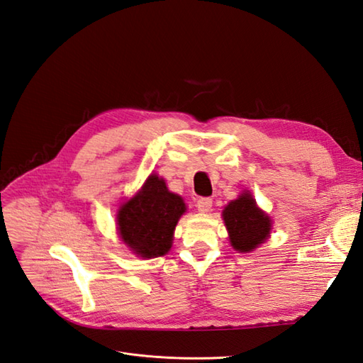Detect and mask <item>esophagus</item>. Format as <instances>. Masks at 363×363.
<instances>
[{
  "label": "esophagus",
  "mask_w": 363,
  "mask_h": 363,
  "mask_svg": "<svg viewBox=\"0 0 363 363\" xmlns=\"http://www.w3.org/2000/svg\"><path fill=\"white\" fill-rule=\"evenodd\" d=\"M211 206H213V199L211 198H199L196 201V207L202 213H208L211 210Z\"/></svg>",
  "instance_id": "obj_1"
}]
</instances>
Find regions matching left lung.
<instances>
[{"mask_svg":"<svg viewBox=\"0 0 363 363\" xmlns=\"http://www.w3.org/2000/svg\"><path fill=\"white\" fill-rule=\"evenodd\" d=\"M222 216L230 233V242L238 252H252L270 235L272 220L257 208L250 193H242V196L231 201Z\"/></svg>","mask_w":363,"mask_h":363,"instance_id":"left-lung-1","label":"left lung"}]
</instances>
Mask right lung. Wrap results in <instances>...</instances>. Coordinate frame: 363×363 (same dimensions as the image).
Masks as SVG:
<instances>
[{"instance_id":"add662e5","label":"right lung","mask_w":363,"mask_h":363,"mask_svg":"<svg viewBox=\"0 0 363 363\" xmlns=\"http://www.w3.org/2000/svg\"><path fill=\"white\" fill-rule=\"evenodd\" d=\"M184 211L181 196L170 193L162 179L150 174L141 191L121 207L119 235L138 256H164L172 247L174 227Z\"/></svg>"}]
</instances>
